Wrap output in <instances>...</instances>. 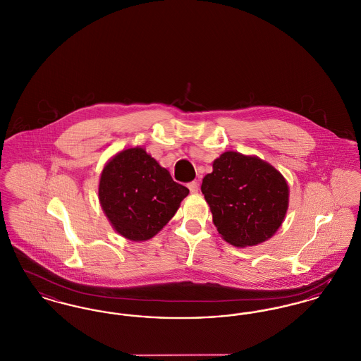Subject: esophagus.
<instances>
[{
  "instance_id": "34e87169",
  "label": "esophagus",
  "mask_w": 361,
  "mask_h": 361,
  "mask_svg": "<svg viewBox=\"0 0 361 361\" xmlns=\"http://www.w3.org/2000/svg\"><path fill=\"white\" fill-rule=\"evenodd\" d=\"M188 188H190L191 193H196V192L199 191V184H197L196 181H191V183L188 184Z\"/></svg>"
}]
</instances>
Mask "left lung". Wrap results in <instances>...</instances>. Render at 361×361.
Returning <instances> with one entry per match:
<instances>
[{"label": "left lung", "instance_id": "left-lung-1", "mask_svg": "<svg viewBox=\"0 0 361 361\" xmlns=\"http://www.w3.org/2000/svg\"><path fill=\"white\" fill-rule=\"evenodd\" d=\"M218 233L234 247L269 240L282 225L289 202L283 176L257 157L226 151L202 183Z\"/></svg>", "mask_w": 361, "mask_h": 361}]
</instances>
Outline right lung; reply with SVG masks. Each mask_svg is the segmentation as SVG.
<instances>
[{"label": "right lung", "mask_w": 361, "mask_h": 361, "mask_svg": "<svg viewBox=\"0 0 361 361\" xmlns=\"http://www.w3.org/2000/svg\"><path fill=\"white\" fill-rule=\"evenodd\" d=\"M188 193L140 147L124 149L107 164L98 191L113 228L132 241H145L158 233Z\"/></svg>", "instance_id": "add662e5"}]
</instances>
